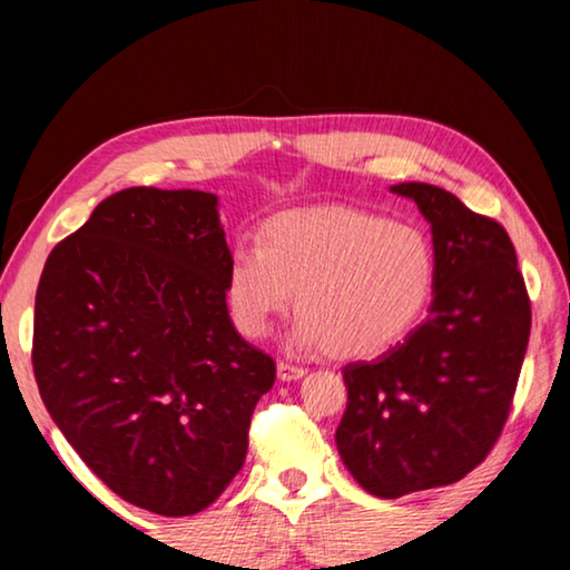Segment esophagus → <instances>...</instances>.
Here are the masks:
<instances>
[{
  "instance_id": "34e87169",
  "label": "esophagus",
  "mask_w": 570,
  "mask_h": 570,
  "mask_svg": "<svg viewBox=\"0 0 570 570\" xmlns=\"http://www.w3.org/2000/svg\"><path fill=\"white\" fill-rule=\"evenodd\" d=\"M276 372H278V380H284V382L298 380V377H304V374H306L304 366L292 364V362H284V360H278V364H276Z\"/></svg>"
}]
</instances>
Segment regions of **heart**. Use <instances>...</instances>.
Segmentation results:
<instances>
[{
    "label": "heart",
    "mask_w": 570,
    "mask_h": 570,
    "mask_svg": "<svg viewBox=\"0 0 570 570\" xmlns=\"http://www.w3.org/2000/svg\"><path fill=\"white\" fill-rule=\"evenodd\" d=\"M435 286L422 230L350 208L288 210L268 218L258 246H238L226 274L230 320L262 340L294 302V342L342 360L380 354L420 320Z\"/></svg>",
    "instance_id": "b5f03b06"
}]
</instances>
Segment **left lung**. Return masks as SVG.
I'll return each instance as SVG.
<instances>
[{
    "mask_svg": "<svg viewBox=\"0 0 570 570\" xmlns=\"http://www.w3.org/2000/svg\"><path fill=\"white\" fill-rule=\"evenodd\" d=\"M432 226L435 296L407 340L346 364L336 448L377 498L452 485L475 470L513 407L530 336V298L513 240L450 190L400 183Z\"/></svg>",
    "mask_w": 570,
    "mask_h": 570,
    "instance_id": "1",
    "label": "left lung"
}]
</instances>
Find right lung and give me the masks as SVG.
I'll use <instances>...</instances> for the list:
<instances>
[{
	"label": "right lung",
	"mask_w": 570,
	"mask_h": 570,
	"mask_svg": "<svg viewBox=\"0 0 570 570\" xmlns=\"http://www.w3.org/2000/svg\"><path fill=\"white\" fill-rule=\"evenodd\" d=\"M218 198L125 188L47 256L32 366L47 412L112 493L196 515L246 460L276 364L236 332Z\"/></svg>",
	"instance_id": "obj_1"
}]
</instances>
